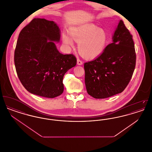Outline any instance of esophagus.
Instances as JSON below:
<instances>
[{
    "mask_svg": "<svg viewBox=\"0 0 152 152\" xmlns=\"http://www.w3.org/2000/svg\"><path fill=\"white\" fill-rule=\"evenodd\" d=\"M77 65H82L83 64V61L79 58H77Z\"/></svg>",
    "mask_w": 152,
    "mask_h": 152,
    "instance_id": "34e87169",
    "label": "esophagus"
}]
</instances>
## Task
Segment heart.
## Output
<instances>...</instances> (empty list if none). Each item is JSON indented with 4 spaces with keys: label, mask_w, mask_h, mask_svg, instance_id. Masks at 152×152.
<instances>
[{
    "label": "heart",
    "mask_w": 152,
    "mask_h": 152,
    "mask_svg": "<svg viewBox=\"0 0 152 152\" xmlns=\"http://www.w3.org/2000/svg\"><path fill=\"white\" fill-rule=\"evenodd\" d=\"M69 33L73 40L79 43L80 54L89 60L99 56L108 42V38L105 31L93 24L73 27L70 29ZM72 38L66 33L63 34V42L68 47H74Z\"/></svg>",
    "instance_id": "1"
}]
</instances>
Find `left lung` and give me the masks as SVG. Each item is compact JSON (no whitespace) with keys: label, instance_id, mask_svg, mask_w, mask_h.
<instances>
[{"label":"left lung","instance_id":"8db88e82","mask_svg":"<svg viewBox=\"0 0 152 152\" xmlns=\"http://www.w3.org/2000/svg\"><path fill=\"white\" fill-rule=\"evenodd\" d=\"M133 36L120 20L101 55L84 63L88 94L105 99L121 93L128 85L136 66V55Z\"/></svg>","mask_w":152,"mask_h":152}]
</instances>
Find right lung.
Instances as JSON below:
<instances>
[{
	"mask_svg": "<svg viewBox=\"0 0 152 152\" xmlns=\"http://www.w3.org/2000/svg\"><path fill=\"white\" fill-rule=\"evenodd\" d=\"M60 31L53 21L35 18L20 31L15 50V65L22 85L32 94L54 98L64 91L63 77L76 65L72 54L60 53Z\"/></svg>",
	"mask_w": 152,
	"mask_h": 152,
	"instance_id": "1",
	"label": "right lung"
}]
</instances>
